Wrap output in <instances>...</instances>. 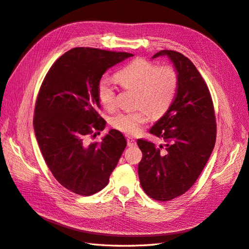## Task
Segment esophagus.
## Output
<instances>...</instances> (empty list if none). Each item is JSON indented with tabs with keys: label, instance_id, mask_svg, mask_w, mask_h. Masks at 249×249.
<instances>
[{
	"label": "esophagus",
	"instance_id": "obj_1",
	"mask_svg": "<svg viewBox=\"0 0 249 249\" xmlns=\"http://www.w3.org/2000/svg\"><path fill=\"white\" fill-rule=\"evenodd\" d=\"M126 142H127V145L129 146H134L136 145V140H135L133 137H126Z\"/></svg>",
	"mask_w": 249,
	"mask_h": 249
}]
</instances>
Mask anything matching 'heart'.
I'll return each mask as SVG.
<instances>
[{"mask_svg": "<svg viewBox=\"0 0 249 249\" xmlns=\"http://www.w3.org/2000/svg\"><path fill=\"white\" fill-rule=\"evenodd\" d=\"M124 88L136 89V111L119 112L110 119L116 130L125 134H137L149 118V111L155 116L166 112L175 100L178 86V74L170 64L157 66L149 60H133L115 74ZM100 102L107 109L116 106V88L107 78H101L96 84Z\"/></svg>", "mask_w": 249, "mask_h": 249, "instance_id": "obj_1", "label": "heart"}]
</instances>
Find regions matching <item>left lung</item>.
<instances>
[{"instance_id": "left-lung-1", "label": "left lung", "mask_w": 249, "mask_h": 249, "mask_svg": "<svg viewBox=\"0 0 249 249\" xmlns=\"http://www.w3.org/2000/svg\"><path fill=\"white\" fill-rule=\"evenodd\" d=\"M159 56L171 60L178 86L171 106L149 130L166 144L137 140L142 152L138 176L150 198L167 201L189 190L205 168L215 145L216 118L209 88L191 60L171 50L153 58Z\"/></svg>"}]
</instances>
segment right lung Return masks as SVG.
<instances>
[{"mask_svg": "<svg viewBox=\"0 0 249 249\" xmlns=\"http://www.w3.org/2000/svg\"><path fill=\"white\" fill-rule=\"evenodd\" d=\"M132 56L74 48L56 60L42 82L34 110L35 136L53 176L73 193L89 196L106 187L126 146L117 130H110L101 142L89 143L88 138L106 126L97 113V82Z\"/></svg>", "mask_w": 249, "mask_h": 249, "instance_id": "1", "label": "right lung"}]
</instances>
